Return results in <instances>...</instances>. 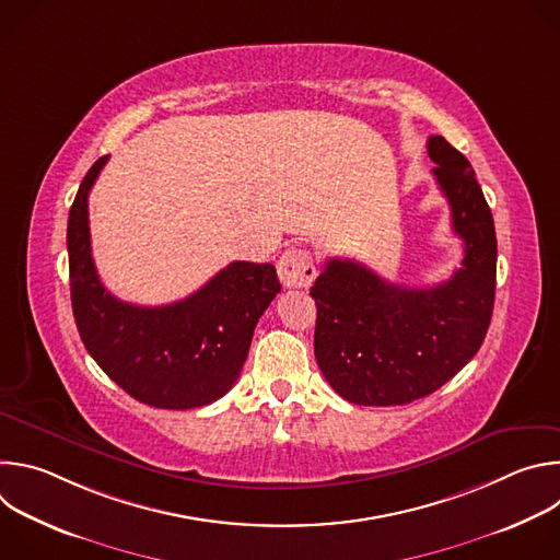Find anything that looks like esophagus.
<instances>
[{
  "mask_svg": "<svg viewBox=\"0 0 560 560\" xmlns=\"http://www.w3.org/2000/svg\"><path fill=\"white\" fill-rule=\"evenodd\" d=\"M279 279L288 288H307L316 279V266L305 248H290L277 264Z\"/></svg>",
  "mask_w": 560,
  "mask_h": 560,
  "instance_id": "34e87169",
  "label": "esophagus"
}]
</instances>
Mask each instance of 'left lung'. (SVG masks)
<instances>
[{
	"mask_svg": "<svg viewBox=\"0 0 560 560\" xmlns=\"http://www.w3.org/2000/svg\"><path fill=\"white\" fill-rule=\"evenodd\" d=\"M428 154L465 246L452 279L406 288L359 261L330 259L310 290L316 363L332 389L357 406H406L436 392L483 346L492 322V210L465 154L441 135L428 139Z\"/></svg>",
	"mask_w": 560,
	"mask_h": 560,
	"instance_id": "left-lung-1",
	"label": "left lung"
}]
</instances>
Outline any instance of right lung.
Listing matches in <instances>:
<instances>
[{
	"label": "right lung",
	"mask_w": 560,
	"mask_h": 560,
	"mask_svg": "<svg viewBox=\"0 0 560 560\" xmlns=\"http://www.w3.org/2000/svg\"><path fill=\"white\" fill-rule=\"evenodd\" d=\"M108 156L86 173L68 214L74 324L97 365L137 401L190 410L221 398L242 374L259 316L281 292L272 264L232 261L195 294L159 307L113 296L95 270L89 192Z\"/></svg>",
	"instance_id": "add662e5"
}]
</instances>
